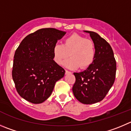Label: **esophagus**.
Here are the masks:
<instances>
[{"instance_id": "esophagus-1", "label": "esophagus", "mask_w": 131, "mask_h": 131, "mask_svg": "<svg viewBox=\"0 0 131 131\" xmlns=\"http://www.w3.org/2000/svg\"><path fill=\"white\" fill-rule=\"evenodd\" d=\"M65 74H72V72H71L68 71V70H65Z\"/></svg>"}]
</instances>
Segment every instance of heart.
<instances>
[{
  "label": "heart",
  "mask_w": 131,
  "mask_h": 131,
  "mask_svg": "<svg viewBox=\"0 0 131 131\" xmlns=\"http://www.w3.org/2000/svg\"><path fill=\"white\" fill-rule=\"evenodd\" d=\"M65 61L64 66L72 70L85 69L90 67L94 61L96 48L90 39H86L78 34H74L64 39L63 45H55L53 48V58L57 64Z\"/></svg>",
  "instance_id": "heart-1"
}]
</instances>
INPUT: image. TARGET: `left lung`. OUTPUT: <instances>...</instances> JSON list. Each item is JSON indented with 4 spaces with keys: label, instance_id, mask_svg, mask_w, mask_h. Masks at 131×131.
<instances>
[{
    "label": "left lung",
    "instance_id": "left-lung-1",
    "mask_svg": "<svg viewBox=\"0 0 131 131\" xmlns=\"http://www.w3.org/2000/svg\"><path fill=\"white\" fill-rule=\"evenodd\" d=\"M90 34L96 48L93 63L85 70L74 72L75 82L72 91L75 98L83 104L100 102L105 97L113 85L116 72V63L111 45L99 34Z\"/></svg>",
    "mask_w": 131,
    "mask_h": 131
}]
</instances>
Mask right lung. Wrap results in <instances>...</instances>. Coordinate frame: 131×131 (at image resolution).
<instances>
[{"instance_id": "obj_1", "label": "right lung", "mask_w": 131, "mask_h": 131, "mask_svg": "<svg viewBox=\"0 0 131 131\" xmlns=\"http://www.w3.org/2000/svg\"><path fill=\"white\" fill-rule=\"evenodd\" d=\"M66 31L42 28L27 35L16 50L12 78L19 94L39 104L47 100L65 70L53 61V48Z\"/></svg>"}]
</instances>
